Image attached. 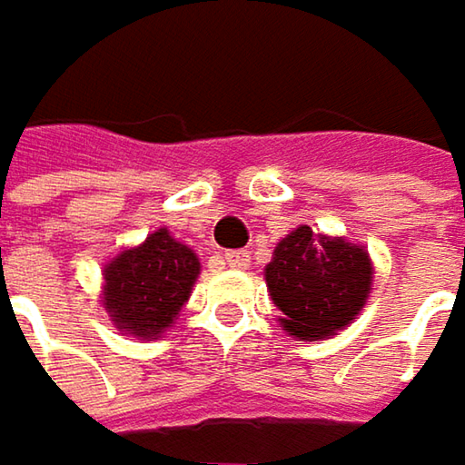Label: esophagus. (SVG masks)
<instances>
[{
	"instance_id": "obj_1",
	"label": "esophagus",
	"mask_w": 465,
	"mask_h": 465,
	"mask_svg": "<svg viewBox=\"0 0 465 465\" xmlns=\"http://www.w3.org/2000/svg\"><path fill=\"white\" fill-rule=\"evenodd\" d=\"M249 252H243V249H238V252H227L224 254V262L230 264V267H235V270H246L249 267Z\"/></svg>"
}]
</instances>
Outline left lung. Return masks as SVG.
<instances>
[{
  "label": "left lung",
  "mask_w": 465,
  "mask_h": 465,
  "mask_svg": "<svg viewBox=\"0 0 465 465\" xmlns=\"http://www.w3.org/2000/svg\"><path fill=\"white\" fill-rule=\"evenodd\" d=\"M264 278L283 313V329L302 340H321L348 326L364 308L372 264L361 246L316 235L302 224L275 246Z\"/></svg>",
  "instance_id": "1"
}]
</instances>
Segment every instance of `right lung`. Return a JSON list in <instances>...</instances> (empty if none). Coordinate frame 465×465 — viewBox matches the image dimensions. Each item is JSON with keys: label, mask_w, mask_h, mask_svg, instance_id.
Masks as SVG:
<instances>
[{"label": "right lung", "mask_w": 465, "mask_h": 465, "mask_svg": "<svg viewBox=\"0 0 465 465\" xmlns=\"http://www.w3.org/2000/svg\"><path fill=\"white\" fill-rule=\"evenodd\" d=\"M198 272L201 262L193 249L171 238L168 230H157L106 267L104 308L117 329L154 340L190 300Z\"/></svg>", "instance_id": "right-lung-1"}]
</instances>
